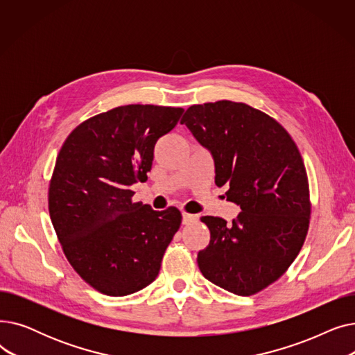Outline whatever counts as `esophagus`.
<instances>
[{
  "mask_svg": "<svg viewBox=\"0 0 355 355\" xmlns=\"http://www.w3.org/2000/svg\"><path fill=\"white\" fill-rule=\"evenodd\" d=\"M197 221V216L196 214H190V213H182V225H191V223Z\"/></svg>",
  "mask_w": 355,
  "mask_h": 355,
  "instance_id": "esophagus-1",
  "label": "esophagus"
}]
</instances>
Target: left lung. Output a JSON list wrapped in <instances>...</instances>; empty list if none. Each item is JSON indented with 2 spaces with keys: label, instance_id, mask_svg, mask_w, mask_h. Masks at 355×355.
I'll return each instance as SVG.
<instances>
[{
  "label": "left lung",
  "instance_id": "1",
  "mask_svg": "<svg viewBox=\"0 0 355 355\" xmlns=\"http://www.w3.org/2000/svg\"><path fill=\"white\" fill-rule=\"evenodd\" d=\"M207 148L216 185L240 206L226 220L204 216L209 246L198 252L202 276L234 295L257 293L281 277L300 253L309 226V187L296 144L285 128L246 103L193 105L181 119Z\"/></svg>",
  "mask_w": 355,
  "mask_h": 355
}]
</instances>
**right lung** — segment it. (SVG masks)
Wrapping results in <instances>:
<instances>
[{
	"mask_svg": "<svg viewBox=\"0 0 355 355\" xmlns=\"http://www.w3.org/2000/svg\"><path fill=\"white\" fill-rule=\"evenodd\" d=\"M184 109L126 105L80 123L64 141L49 187V211L73 269L109 296L155 281L181 225L175 207L132 202L130 185L146 181L157 141Z\"/></svg>",
	"mask_w": 355,
	"mask_h": 355,
	"instance_id": "add662e5",
	"label": "right lung"
}]
</instances>
